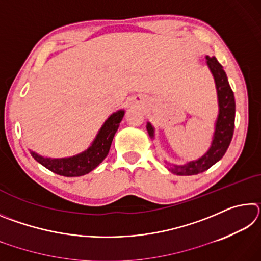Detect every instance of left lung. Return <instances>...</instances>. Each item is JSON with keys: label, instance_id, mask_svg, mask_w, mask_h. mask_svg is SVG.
I'll return each mask as SVG.
<instances>
[{"label": "left lung", "instance_id": "obj_1", "mask_svg": "<svg viewBox=\"0 0 261 261\" xmlns=\"http://www.w3.org/2000/svg\"><path fill=\"white\" fill-rule=\"evenodd\" d=\"M206 64L214 78L219 105V114L214 124V132L213 137H212L211 146L207 149V152L204 153V155L198 158L197 160L188 161L184 165H175V163L168 162V170L175 175L192 176L204 173L205 170L222 159L232 138L236 112L233 92L230 85H229L223 67L215 59V56H206ZM146 129L151 139H154L155 129L149 122H147Z\"/></svg>", "mask_w": 261, "mask_h": 261}]
</instances>
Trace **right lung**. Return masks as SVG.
<instances>
[{"mask_svg":"<svg viewBox=\"0 0 261 261\" xmlns=\"http://www.w3.org/2000/svg\"><path fill=\"white\" fill-rule=\"evenodd\" d=\"M124 109H120L110 115L105 121L102 126L100 127L92 144L82 153L69 158L51 159L30 151L31 155L34 158L35 161L53 173L65 176V177H78V176L91 173L108 155L110 145H112L114 136L120 126L123 116H124Z\"/></svg>","mask_w":261,"mask_h":261,"instance_id":"1","label":"right lung"}]
</instances>
